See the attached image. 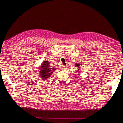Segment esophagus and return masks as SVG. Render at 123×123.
<instances>
[{
  "mask_svg": "<svg viewBox=\"0 0 123 123\" xmlns=\"http://www.w3.org/2000/svg\"><path fill=\"white\" fill-rule=\"evenodd\" d=\"M67 67V66H62V68L64 69H66Z\"/></svg>",
  "mask_w": 123,
  "mask_h": 123,
  "instance_id": "34e87169",
  "label": "esophagus"
}]
</instances>
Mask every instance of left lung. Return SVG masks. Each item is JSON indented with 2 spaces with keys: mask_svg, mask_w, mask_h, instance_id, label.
<instances>
[{
  "mask_svg": "<svg viewBox=\"0 0 123 123\" xmlns=\"http://www.w3.org/2000/svg\"><path fill=\"white\" fill-rule=\"evenodd\" d=\"M75 67H78V68H80V67H80V65H79V64H76L75 65Z\"/></svg>",
  "mask_w": 123,
  "mask_h": 123,
  "instance_id": "1",
  "label": "left lung"
}]
</instances>
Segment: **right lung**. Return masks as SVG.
<instances>
[{
    "label": "right lung",
    "mask_w": 123,
    "mask_h": 123,
    "mask_svg": "<svg viewBox=\"0 0 123 123\" xmlns=\"http://www.w3.org/2000/svg\"><path fill=\"white\" fill-rule=\"evenodd\" d=\"M39 70V74L42 77V80H46L48 77H50L52 73V71L56 70L55 68H50L49 66V63L48 61H44L43 62Z\"/></svg>",
    "instance_id": "obj_1"
}]
</instances>
